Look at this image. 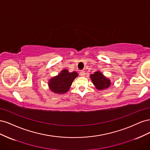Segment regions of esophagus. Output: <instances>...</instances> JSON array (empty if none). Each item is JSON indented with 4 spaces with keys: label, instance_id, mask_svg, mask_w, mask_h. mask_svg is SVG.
Returning a JSON list of instances; mask_svg holds the SVG:
<instances>
[{
    "label": "esophagus",
    "instance_id": "1",
    "mask_svg": "<svg viewBox=\"0 0 150 150\" xmlns=\"http://www.w3.org/2000/svg\"><path fill=\"white\" fill-rule=\"evenodd\" d=\"M85 74H86V72H85L84 71H81V72H80V75H81V76L84 77V76H85Z\"/></svg>",
    "mask_w": 150,
    "mask_h": 150
}]
</instances>
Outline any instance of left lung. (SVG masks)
I'll list each match as a JSON object with an SVG mask.
<instances>
[{
  "instance_id": "obj_1",
  "label": "left lung",
  "mask_w": 150,
  "mask_h": 150,
  "mask_svg": "<svg viewBox=\"0 0 150 150\" xmlns=\"http://www.w3.org/2000/svg\"><path fill=\"white\" fill-rule=\"evenodd\" d=\"M90 78L98 90H105L111 86V80L106 78L101 71H97L90 74Z\"/></svg>"
}]
</instances>
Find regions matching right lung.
Returning <instances> with one entry per match:
<instances>
[{
	"label": "right lung",
	"mask_w": 150,
	"mask_h": 150,
	"mask_svg": "<svg viewBox=\"0 0 150 150\" xmlns=\"http://www.w3.org/2000/svg\"><path fill=\"white\" fill-rule=\"evenodd\" d=\"M78 76L76 71L69 72L67 69H62L57 76L49 79L48 86L52 92L56 94H62L70 89L72 82Z\"/></svg>",
	"instance_id": "1"
}]
</instances>
